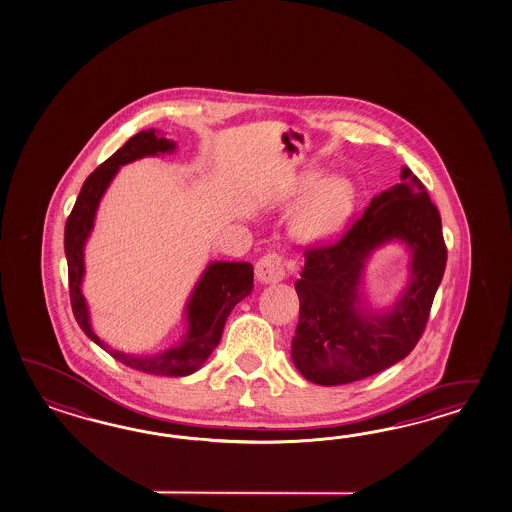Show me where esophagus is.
I'll return each mask as SVG.
<instances>
[{
	"label": "esophagus",
	"mask_w": 512,
	"mask_h": 512,
	"mask_svg": "<svg viewBox=\"0 0 512 512\" xmlns=\"http://www.w3.org/2000/svg\"><path fill=\"white\" fill-rule=\"evenodd\" d=\"M284 276H286V267L280 254L267 252L256 262V278L263 284H276L284 280Z\"/></svg>",
	"instance_id": "esophagus-1"
}]
</instances>
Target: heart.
Returning a JSON list of instances; mask_svg holds the SVG:
<instances>
[{"label":"heart","mask_w":512,"mask_h":512,"mask_svg":"<svg viewBox=\"0 0 512 512\" xmlns=\"http://www.w3.org/2000/svg\"><path fill=\"white\" fill-rule=\"evenodd\" d=\"M319 184V179L309 177L302 182L300 193H309ZM354 210V188L345 179H333L322 184L298 210L291 230L298 239L308 243H322L332 239Z\"/></svg>","instance_id":"b5f03b06"}]
</instances>
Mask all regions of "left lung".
I'll list each match as a JSON object with an SVG mask.
<instances>
[{
	"instance_id": "left-lung-1",
	"label": "left lung",
	"mask_w": 512,
	"mask_h": 512,
	"mask_svg": "<svg viewBox=\"0 0 512 512\" xmlns=\"http://www.w3.org/2000/svg\"><path fill=\"white\" fill-rule=\"evenodd\" d=\"M393 238L414 250L412 282L393 312L372 316L358 308L356 287L369 252ZM304 260L291 357L306 380L343 385L411 354L426 330L448 250L437 206L404 166L400 184L374 197L339 238L308 245Z\"/></svg>"
}]
</instances>
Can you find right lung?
Instances as JSON below:
<instances>
[{"mask_svg": "<svg viewBox=\"0 0 512 512\" xmlns=\"http://www.w3.org/2000/svg\"><path fill=\"white\" fill-rule=\"evenodd\" d=\"M175 149V143L166 138H158L155 131H142L134 134L129 142L105 160L96 171L84 180L81 193L73 204L72 214L64 228V250L68 260V282H70V300H72L75 321L94 343L107 350L110 356L118 359L125 367L140 370L155 376H188L201 369L204 361L214 352L221 341L226 317L239 300L249 295L254 282V267L247 262H214L208 265L203 278L191 295L186 315H188V333L180 345L169 348L158 356H129L125 352L114 350L105 345L96 333L92 332L88 309L81 293L84 260L83 249L86 238L94 226L97 204L107 190L110 180L118 169L143 156L169 153Z\"/></svg>", "mask_w": 512, "mask_h": 512, "instance_id": "add662e5", "label": "right lung"}]
</instances>
